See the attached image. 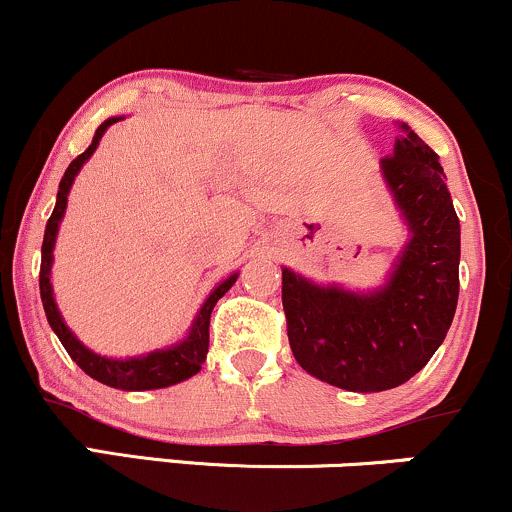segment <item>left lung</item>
Listing matches in <instances>:
<instances>
[{"instance_id": "8db88e82", "label": "left lung", "mask_w": 512, "mask_h": 512, "mask_svg": "<svg viewBox=\"0 0 512 512\" xmlns=\"http://www.w3.org/2000/svg\"><path fill=\"white\" fill-rule=\"evenodd\" d=\"M399 129L380 175L407 226V243L383 284L351 291L281 269L298 366L349 392H383L414 378L443 344L460 293V219L443 166L414 129L404 122Z\"/></svg>"}]
</instances>
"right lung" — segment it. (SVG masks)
I'll use <instances>...</instances> for the list:
<instances>
[{
	"label": "right lung",
	"mask_w": 512,
	"mask_h": 512,
	"mask_svg": "<svg viewBox=\"0 0 512 512\" xmlns=\"http://www.w3.org/2000/svg\"><path fill=\"white\" fill-rule=\"evenodd\" d=\"M125 120V115L117 117H108L101 127L96 129L93 134V142L81 156H76L69 168L64 170L62 180H60V190H57V202H55V211H52L48 226H45V238H43V260H40V298H43V308L45 315H48V322L52 327V332L57 334L67 354L74 358L76 366L84 370L86 375H91L93 380L98 383L115 387V390H127V392H142V390H161V387H170L178 385L182 380L192 378V375L199 373L202 363L207 361V351H209V320H211V310L219 298L236 284L238 274L233 272L231 276L221 281L219 286H214L207 298H204L202 308L197 310L195 320H192L190 330H187L185 337L180 342L163 346V349H154L146 351V354L139 356H125V358H113V356H101L96 351H91L88 346L81 342L76 334L69 330L67 322L57 308L55 301V291H52V262H55V243H57V233H60V223L64 219V211H67V197L69 190H72L76 175L79 170L84 168V163L93 156V151L98 149L101 144L103 134L108 132L110 125L115 122Z\"/></svg>",
	"instance_id": "add662e5"
}]
</instances>
